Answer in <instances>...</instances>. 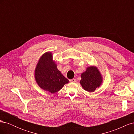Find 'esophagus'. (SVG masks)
I'll return each mask as SVG.
<instances>
[{
  "instance_id": "obj_1",
  "label": "esophagus",
  "mask_w": 134,
  "mask_h": 134,
  "mask_svg": "<svg viewBox=\"0 0 134 134\" xmlns=\"http://www.w3.org/2000/svg\"><path fill=\"white\" fill-rule=\"evenodd\" d=\"M76 80L75 79H74V78H73V79H70V82H72V83H75V82H76Z\"/></svg>"
}]
</instances>
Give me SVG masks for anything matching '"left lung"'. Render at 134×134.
I'll return each mask as SVG.
<instances>
[{
  "mask_svg": "<svg viewBox=\"0 0 134 134\" xmlns=\"http://www.w3.org/2000/svg\"><path fill=\"white\" fill-rule=\"evenodd\" d=\"M82 79L80 81L84 90L92 92L102 83V78L99 71L95 66H90L81 75Z\"/></svg>",
  "mask_w": 134,
  "mask_h": 134,
  "instance_id": "obj_1",
  "label": "left lung"
}]
</instances>
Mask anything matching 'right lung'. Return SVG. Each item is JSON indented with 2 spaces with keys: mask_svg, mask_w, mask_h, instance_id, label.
Masks as SVG:
<instances>
[{
  "mask_svg": "<svg viewBox=\"0 0 134 134\" xmlns=\"http://www.w3.org/2000/svg\"><path fill=\"white\" fill-rule=\"evenodd\" d=\"M52 54L48 52L40 58L35 70L36 82L42 90L51 93L57 92L69 80L64 76L52 62Z\"/></svg>",
  "mask_w": 134,
  "mask_h": 134,
  "instance_id": "1",
  "label": "right lung"
}]
</instances>
